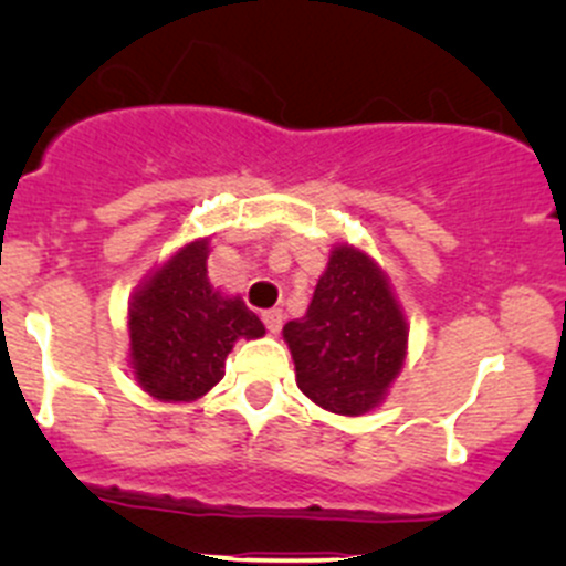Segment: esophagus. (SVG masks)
<instances>
[{
  "label": "esophagus",
  "mask_w": 566,
  "mask_h": 566,
  "mask_svg": "<svg viewBox=\"0 0 566 566\" xmlns=\"http://www.w3.org/2000/svg\"><path fill=\"white\" fill-rule=\"evenodd\" d=\"M262 323H265V328L271 331V334H279V331H282V323H284V312L282 310L262 312Z\"/></svg>",
  "instance_id": "1"
}]
</instances>
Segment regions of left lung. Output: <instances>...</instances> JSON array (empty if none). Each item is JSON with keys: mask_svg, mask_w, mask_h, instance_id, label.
<instances>
[{"mask_svg": "<svg viewBox=\"0 0 566 566\" xmlns=\"http://www.w3.org/2000/svg\"><path fill=\"white\" fill-rule=\"evenodd\" d=\"M298 389L319 408L361 416L384 399L408 325L384 273L364 251L336 247L304 319L284 325Z\"/></svg>", "mask_w": 566, "mask_h": 566, "instance_id": "obj_1", "label": "left lung"}]
</instances>
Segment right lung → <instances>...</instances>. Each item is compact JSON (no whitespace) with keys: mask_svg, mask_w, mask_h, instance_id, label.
I'll use <instances>...</instances> for the list:
<instances>
[{"mask_svg":"<svg viewBox=\"0 0 566 566\" xmlns=\"http://www.w3.org/2000/svg\"><path fill=\"white\" fill-rule=\"evenodd\" d=\"M208 243H188L134 295L130 358L142 389L167 402L202 397L224 378L241 336L265 334L241 298H221L208 282Z\"/></svg>","mask_w":566,"mask_h":566,"instance_id":"obj_1","label":"right lung"}]
</instances>
